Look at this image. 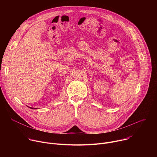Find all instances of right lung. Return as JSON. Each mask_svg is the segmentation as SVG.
I'll return each mask as SVG.
<instances>
[{
    "instance_id": "add662e5",
    "label": "right lung",
    "mask_w": 157,
    "mask_h": 157,
    "mask_svg": "<svg viewBox=\"0 0 157 157\" xmlns=\"http://www.w3.org/2000/svg\"><path fill=\"white\" fill-rule=\"evenodd\" d=\"M30 109H36V108H33V107H30Z\"/></svg>"
}]
</instances>
